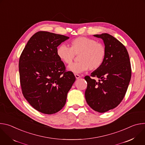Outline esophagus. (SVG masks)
I'll list each match as a JSON object with an SVG mask.
<instances>
[{"label":"esophagus","instance_id":"obj_1","mask_svg":"<svg viewBox=\"0 0 145 145\" xmlns=\"http://www.w3.org/2000/svg\"><path fill=\"white\" fill-rule=\"evenodd\" d=\"M74 76H75V77H76V79H78L79 78H80V77H81V76H80V75L77 74H74Z\"/></svg>","mask_w":145,"mask_h":145}]
</instances>
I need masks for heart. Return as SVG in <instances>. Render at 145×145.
<instances>
[{
	"label": "heart",
	"mask_w": 145,
	"mask_h": 145,
	"mask_svg": "<svg viewBox=\"0 0 145 145\" xmlns=\"http://www.w3.org/2000/svg\"><path fill=\"white\" fill-rule=\"evenodd\" d=\"M106 48L103 44L93 39L80 37L71 42V48L65 45H60L57 50V55L61 61L70 64L75 55H79L78 63L68 67V70L74 73H81L89 69H99L104 63Z\"/></svg>",
	"instance_id": "heart-1"
}]
</instances>
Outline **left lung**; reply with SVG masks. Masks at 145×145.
<instances>
[{"instance_id":"obj_1","label":"left lung","mask_w":145,"mask_h":145,"mask_svg":"<svg viewBox=\"0 0 145 145\" xmlns=\"http://www.w3.org/2000/svg\"><path fill=\"white\" fill-rule=\"evenodd\" d=\"M103 39L106 48L104 63L91 76H87L85 97L87 104L95 111L103 113L117 107L123 100L129 85L131 69L125 46L107 33L93 35Z\"/></svg>"}]
</instances>
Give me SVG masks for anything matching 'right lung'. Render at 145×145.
Listing matches in <instances>:
<instances>
[{
	"label": "right lung",
	"instance_id": "add662e5",
	"mask_svg": "<svg viewBox=\"0 0 145 145\" xmlns=\"http://www.w3.org/2000/svg\"><path fill=\"white\" fill-rule=\"evenodd\" d=\"M69 37L38 31L29 40L19 61L22 93L36 110L45 114L58 112L76 80L57 55V47Z\"/></svg>",
	"mask_w": 145,
	"mask_h": 145
}]
</instances>
